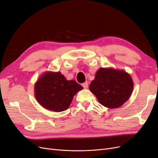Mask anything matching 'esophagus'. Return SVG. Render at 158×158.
<instances>
[{
	"label": "esophagus",
	"mask_w": 158,
	"mask_h": 158,
	"mask_svg": "<svg viewBox=\"0 0 158 158\" xmlns=\"http://www.w3.org/2000/svg\"><path fill=\"white\" fill-rule=\"evenodd\" d=\"M82 85L83 86V88H85V89H87V88H88V84L87 82H85L83 83V84H82Z\"/></svg>",
	"instance_id": "esophagus-1"
}]
</instances>
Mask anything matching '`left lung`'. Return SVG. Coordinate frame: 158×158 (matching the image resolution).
I'll return each instance as SVG.
<instances>
[{
    "mask_svg": "<svg viewBox=\"0 0 158 158\" xmlns=\"http://www.w3.org/2000/svg\"><path fill=\"white\" fill-rule=\"evenodd\" d=\"M131 75L123 70L100 68L89 84V90L102 106L109 109L122 106L133 90Z\"/></svg>",
    "mask_w": 158,
    "mask_h": 158,
    "instance_id": "left-lung-1",
    "label": "left lung"
}]
</instances>
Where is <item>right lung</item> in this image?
I'll list each match as a JSON object with an SVG mask.
<instances>
[{
	"instance_id": "1",
	"label": "right lung",
	"mask_w": 158,
	"mask_h": 158,
	"mask_svg": "<svg viewBox=\"0 0 158 158\" xmlns=\"http://www.w3.org/2000/svg\"><path fill=\"white\" fill-rule=\"evenodd\" d=\"M83 89L74 80H67L60 72L47 71L36 81L35 98L49 111L61 112L67 109L74 95Z\"/></svg>"
}]
</instances>
